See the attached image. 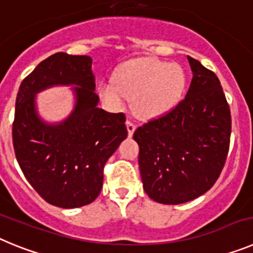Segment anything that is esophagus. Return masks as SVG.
<instances>
[{"instance_id": "34e87169", "label": "esophagus", "mask_w": 253, "mask_h": 253, "mask_svg": "<svg viewBox=\"0 0 253 253\" xmlns=\"http://www.w3.org/2000/svg\"><path fill=\"white\" fill-rule=\"evenodd\" d=\"M125 124H126V129H128L129 137H131V135H133V133H134V130H135V128H137V126H135V124H134V123H131L130 120H126V123H125Z\"/></svg>"}]
</instances>
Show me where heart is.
<instances>
[{"label":"heart","instance_id":"b5f03b06","mask_svg":"<svg viewBox=\"0 0 253 253\" xmlns=\"http://www.w3.org/2000/svg\"><path fill=\"white\" fill-rule=\"evenodd\" d=\"M186 77L178 64L153 58L129 60L116 69L114 81L99 86L101 99L120 105L124 97L133 100V109L140 118H158L180 102Z\"/></svg>","mask_w":253,"mask_h":253}]
</instances>
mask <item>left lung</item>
I'll return each instance as SVG.
<instances>
[{
	"label": "left lung",
	"instance_id": "1",
	"mask_svg": "<svg viewBox=\"0 0 253 253\" xmlns=\"http://www.w3.org/2000/svg\"><path fill=\"white\" fill-rule=\"evenodd\" d=\"M193 80L177 106L134 131L143 189L154 202L177 205L218 180L231 139V110L218 77L189 57Z\"/></svg>",
	"mask_w": 253,
	"mask_h": 253
}]
</instances>
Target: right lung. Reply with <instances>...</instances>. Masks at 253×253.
<instances>
[{
    "label": "right lung",
    "instance_id": "1",
    "mask_svg": "<svg viewBox=\"0 0 253 253\" xmlns=\"http://www.w3.org/2000/svg\"><path fill=\"white\" fill-rule=\"evenodd\" d=\"M88 55L55 53L21 82L12 125L13 149L29 184L49 204L72 209L99 196L104 166L126 138L125 115L100 109ZM54 85H72L75 106L66 120L48 123L36 95Z\"/></svg>",
    "mask_w": 253,
    "mask_h": 253
}]
</instances>
